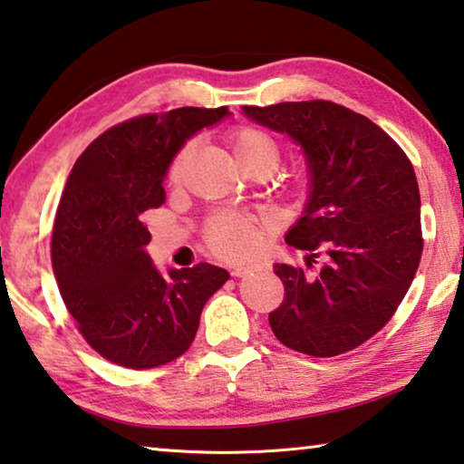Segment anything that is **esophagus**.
Wrapping results in <instances>:
<instances>
[{"label":"esophagus","instance_id":"esophagus-1","mask_svg":"<svg viewBox=\"0 0 464 464\" xmlns=\"http://www.w3.org/2000/svg\"><path fill=\"white\" fill-rule=\"evenodd\" d=\"M249 272H252V268H249V266H235V268H231V275L233 276H246V275H249Z\"/></svg>","mask_w":464,"mask_h":464}]
</instances>
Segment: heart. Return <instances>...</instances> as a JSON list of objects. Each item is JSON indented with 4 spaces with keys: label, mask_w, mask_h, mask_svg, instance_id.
Returning a JSON list of instances; mask_svg holds the SVG:
<instances>
[{
    "label": "heart",
    "mask_w": 464,
    "mask_h": 464,
    "mask_svg": "<svg viewBox=\"0 0 464 464\" xmlns=\"http://www.w3.org/2000/svg\"><path fill=\"white\" fill-rule=\"evenodd\" d=\"M229 146L235 163L244 173H270L281 159V144L266 130L256 126H239L229 131ZM192 152V144H183L173 154L167 167V181L178 183ZM299 175L293 183H299ZM262 229L254 218L239 215H215L204 225V244L220 258H246L254 254L260 244Z\"/></svg>",
    "instance_id": "b5f03b06"
}]
</instances>
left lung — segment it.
<instances>
[{
  "mask_svg": "<svg viewBox=\"0 0 464 464\" xmlns=\"http://www.w3.org/2000/svg\"><path fill=\"white\" fill-rule=\"evenodd\" d=\"M304 146L312 194L285 241L305 272L275 264L283 304L268 314L285 347L336 357L380 333L407 295L423 252L421 200L404 150L365 115L333 101L241 107Z\"/></svg>",
  "mask_w": 464,
  "mask_h": 464,
  "instance_id": "obj_1",
  "label": "left lung"
}]
</instances>
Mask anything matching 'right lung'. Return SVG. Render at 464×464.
I'll list each match as a JSON object with an SVG mask.
<instances>
[{
  "mask_svg": "<svg viewBox=\"0 0 464 464\" xmlns=\"http://www.w3.org/2000/svg\"><path fill=\"white\" fill-rule=\"evenodd\" d=\"M227 107H179L131 117L92 140L57 208L51 264L84 341L115 365L150 370L181 357L229 272L200 262L163 276L144 252L142 215L165 202L173 154Z\"/></svg>",
  "mask_w": 464,
  "mask_h": 464,
  "instance_id": "right-lung-1",
  "label": "right lung"
}]
</instances>
